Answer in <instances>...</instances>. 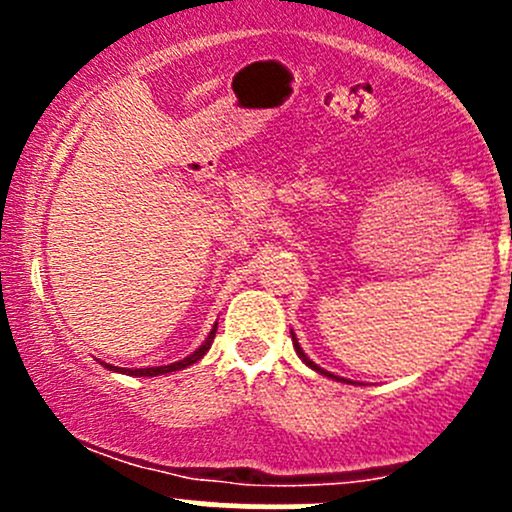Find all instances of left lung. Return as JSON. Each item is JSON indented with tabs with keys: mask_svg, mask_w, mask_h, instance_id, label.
Listing matches in <instances>:
<instances>
[{
	"mask_svg": "<svg viewBox=\"0 0 512 512\" xmlns=\"http://www.w3.org/2000/svg\"><path fill=\"white\" fill-rule=\"evenodd\" d=\"M292 344H294V349H297L299 359H302V361H304V364H307V366H312V369H314V371H319V374H324V376H332V379H337V376H334V374H329V371L319 369V366H317V364H314V361H309V359H307V354H304V352H302V347H299V344H297V339H294V337H292ZM342 381H344V379H342Z\"/></svg>",
	"mask_w": 512,
	"mask_h": 512,
	"instance_id": "1",
	"label": "left lung"
}]
</instances>
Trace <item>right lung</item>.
<instances>
[{
  "instance_id": "obj_1",
  "label": "right lung",
  "mask_w": 512,
  "mask_h": 512,
  "mask_svg": "<svg viewBox=\"0 0 512 512\" xmlns=\"http://www.w3.org/2000/svg\"><path fill=\"white\" fill-rule=\"evenodd\" d=\"M215 332H218V327L213 329V332H210V337L205 339L203 342V347L200 349H195L193 354L190 356H185V359H180V361H175V364H168V366H151V369H126V374H131V376H158V374H170V371H178V369H185V366H190V364H195V361H200L205 356V352H208L210 349V344H213V339H215ZM108 369H113L111 364H106Z\"/></svg>"
}]
</instances>
